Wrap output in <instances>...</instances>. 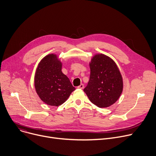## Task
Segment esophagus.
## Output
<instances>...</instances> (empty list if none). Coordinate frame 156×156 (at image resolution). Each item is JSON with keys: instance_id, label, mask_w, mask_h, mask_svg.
Returning a JSON list of instances; mask_svg holds the SVG:
<instances>
[{"instance_id": "34e87169", "label": "esophagus", "mask_w": 156, "mask_h": 156, "mask_svg": "<svg viewBox=\"0 0 156 156\" xmlns=\"http://www.w3.org/2000/svg\"><path fill=\"white\" fill-rule=\"evenodd\" d=\"M77 88H80V89H83V88H84V85H83V84H81V85H79Z\"/></svg>"}]
</instances>
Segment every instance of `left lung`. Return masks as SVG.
Returning <instances> with one entry per match:
<instances>
[{
    "mask_svg": "<svg viewBox=\"0 0 156 156\" xmlns=\"http://www.w3.org/2000/svg\"><path fill=\"white\" fill-rule=\"evenodd\" d=\"M90 76L83 91L93 104L100 108L115 103L123 90V79L116 63L110 57L97 54L90 63Z\"/></svg>",
    "mask_w": 156,
    "mask_h": 156,
    "instance_id": "left-lung-1",
    "label": "left lung"
}]
</instances>
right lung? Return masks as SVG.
Instances as JSON below:
<instances>
[{
	"label": "right lung",
	"mask_w": 156,
	"mask_h": 156,
	"mask_svg": "<svg viewBox=\"0 0 156 156\" xmlns=\"http://www.w3.org/2000/svg\"><path fill=\"white\" fill-rule=\"evenodd\" d=\"M61 68L62 63L58 56L49 54L39 62L36 71L34 87L37 94L50 106L63 104L75 90Z\"/></svg>",
	"instance_id": "add662e5"
}]
</instances>
